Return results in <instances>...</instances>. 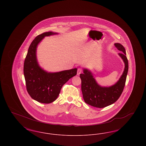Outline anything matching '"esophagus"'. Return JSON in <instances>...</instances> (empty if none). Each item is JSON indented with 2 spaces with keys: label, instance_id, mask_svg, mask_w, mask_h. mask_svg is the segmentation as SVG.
Segmentation results:
<instances>
[{
  "label": "esophagus",
  "instance_id": "1",
  "mask_svg": "<svg viewBox=\"0 0 146 146\" xmlns=\"http://www.w3.org/2000/svg\"><path fill=\"white\" fill-rule=\"evenodd\" d=\"M82 70L81 68H78L77 70V75L79 76L82 73Z\"/></svg>",
  "mask_w": 146,
  "mask_h": 146
}]
</instances>
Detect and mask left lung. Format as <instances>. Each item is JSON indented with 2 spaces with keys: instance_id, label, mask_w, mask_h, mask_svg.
I'll list each match as a JSON object with an SVG mask.
<instances>
[{
  "instance_id": "obj_1",
  "label": "left lung",
  "mask_w": 146,
  "mask_h": 146,
  "mask_svg": "<svg viewBox=\"0 0 146 146\" xmlns=\"http://www.w3.org/2000/svg\"><path fill=\"white\" fill-rule=\"evenodd\" d=\"M115 47L122 53L118 54L125 64L122 75L118 82L111 86H102L97 83L91 72L84 68L80 74L82 80V91L85 103L97 108H104L114 104L118 100L125 86L129 64L124 47L120 43H115Z\"/></svg>"
}]
</instances>
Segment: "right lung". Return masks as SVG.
Returning <instances> with one entry per match:
<instances>
[{"instance_id": "add662e5", "label": "right lung", "mask_w": 146, "mask_h": 146, "mask_svg": "<svg viewBox=\"0 0 146 146\" xmlns=\"http://www.w3.org/2000/svg\"><path fill=\"white\" fill-rule=\"evenodd\" d=\"M48 32L38 35L31 44L26 57L23 73L27 90L33 100L42 104H50L58 97L63 85L76 74L73 68L58 72H48L41 68L36 58L38 44L45 36L57 35Z\"/></svg>"}]
</instances>
